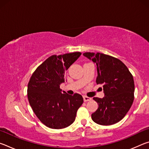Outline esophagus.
Masks as SVG:
<instances>
[{"instance_id": "34e87169", "label": "esophagus", "mask_w": 149, "mask_h": 149, "mask_svg": "<svg viewBox=\"0 0 149 149\" xmlns=\"http://www.w3.org/2000/svg\"><path fill=\"white\" fill-rule=\"evenodd\" d=\"M91 100V98L90 97H88L87 96H84V102H87V101H89V100Z\"/></svg>"}]
</instances>
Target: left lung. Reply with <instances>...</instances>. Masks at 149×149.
Instances as JSON below:
<instances>
[{
    "mask_svg": "<svg viewBox=\"0 0 149 149\" xmlns=\"http://www.w3.org/2000/svg\"><path fill=\"white\" fill-rule=\"evenodd\" d=\"M97 65V84L103 85L104 97H94L99 108L91 115L98 124L110 125L120 122L130 109L134 100L132 74L120 60L100 52L84 53Z\"/></svg>",
    "mask_w": 149,
    "mask_h": 149,
    "instance_id": "1",
    "label": "left lung"
}]
</instances>
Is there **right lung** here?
I'll list each match as a JSON object with an SVG mask.
<instances>
[{"label": "right lung", "mask_w": 149, "mask_h": 149, "mask_svg": "<svg viewBox=\"0 0 149 149\" xmlns=\"http://www.w3.org/2000/svg\"><path fill=\"white\" fill-rule=\"evenodd\" d=\"M81 54L75 52L52 55L39 65L30 77L27 98L39 120L52 129L66 127L75 121L76 113L84 102L82 96L62 94L60 85L64 82L65 70Z\"/></svg>", "instance_id": "obj_1"}]
</instances>
